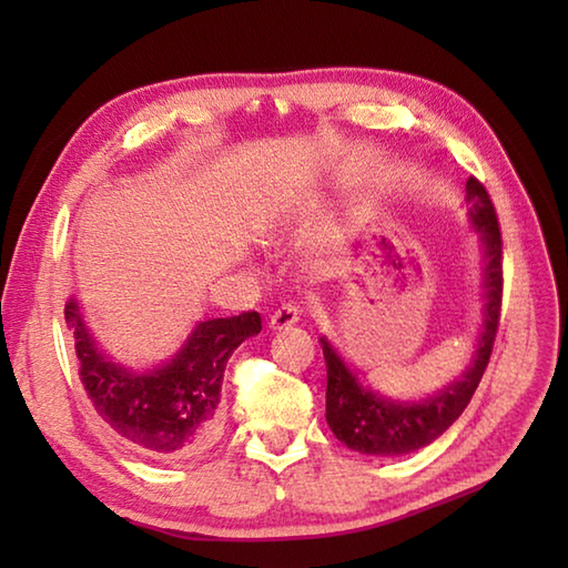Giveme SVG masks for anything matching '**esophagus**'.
Listing matches in <instances>:
<instances>
[{"label": "esophagus", "instance_id": "obj_1", "mask_svg": "<svg viewBox=\"0 0 568 568\" xmlns=\"http://www.w3.org/2000/svg\"><path fill=\"white\" fill-rule=\"evenodd\" d=\"M303 315V310H300L297 303H287L283 307H277L273 315H271V327L273 329H287L293 327V324Z\"/></svg>", "mask_w": 568, "mask_h": 568}]
</instances>
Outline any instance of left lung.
Instances as JSON below:
<instances>
[{
    "instance_id": "8db88e82",
    "label": "left lung",
    "mask_w": 568,
    "mask_h": 568,
    "mask_svg": "<svg viewBox=\"0 0 568 568\" xmlns=\"http://www.w3.org/2000/svg\"><path fill=\"white\" fill-rule=\"evenodd\" d=\"M466 192L468 202L474 204L470 222L478 226L486 246L488 303L474 366L466 371L462 381H456L432 400L419 405H400L361 388L356 376L336 356L329 342L322 339L324 361H327V422L334 437L344 442L348 449L373 456H397L422 449V446L432 444L454 425L470 403V397H474L480 378H484L503 307V236L496 207H493V200L484 183L478 178H468Z\"/></svg>"
}]
</instances>
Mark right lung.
I'll use <instances>...</instances> for the list:
<instances>
[{"instance_id":"1","label":"right lung","mask_w":568,"mask_h":568,"mask_svg":"<svg viewBox=\"0 0 568 568\" xmlns=\"http://www.w3.org/2000/svg\"><path fill=\"white\" fill-rule=\"evenodd\" d=\"M65 324L75 336L80 381L94 413L139 454L180 458L216 442L226 361L241 342L261 332V315L248 310L197 324L171 364L143 376L98 352L72 300L65 305Z\"/></svg>"}]
</instances>
